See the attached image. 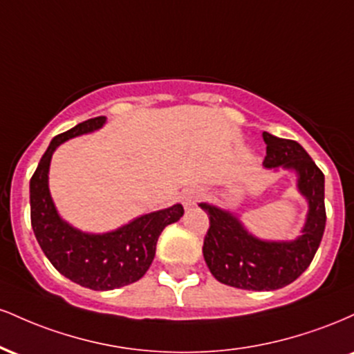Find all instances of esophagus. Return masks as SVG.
Instances as JSON below:
<instances>
[{
	"label": "esophagus",
	"instance_id": "obj_1",
	"mask_svg": "<svg viewBox=\"0 0 354 354\" xmlns=\"http://www.w3.org/2000/svg\"><path fill=\"white\" fill-rule=\"evenodd\" d=\"M203 196V191L200 188H189L186 189L185 193H183V205L185 206H191L194 205V201L198 200V198Z\"/></svg>",
	"mask_w": 354,
	"mask_h": 354
}]
</instances>
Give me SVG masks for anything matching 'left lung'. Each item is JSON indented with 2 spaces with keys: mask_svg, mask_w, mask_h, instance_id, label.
Listing matches in <instances>:
<instances>
[{
  "mask_svg": "<svg viewBox=\"0 0 354 354\" xmlns=\"http://www.w3.org/2000/svg\"><path fill=\"white\" fill-rule=\"evenodd\" d=\"M265 166L271 171L295 173L296 189L308 203L306 219L295 239H263L251 233L233 211L209 203L200 208L209 216L203 256L219 283L239 290L273 291L293 283L304 273L318 251L324 226V174L310 154L293 140L263 131Z\"/></svg>",
  "mask_w": 354,
  "mask_h": 354,
  "instance_id": "left-lung-1",
  "label": "left lung"
}]
</instances>
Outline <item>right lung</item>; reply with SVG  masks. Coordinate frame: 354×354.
<instances>
[{"label":"right lung","instance_id":"obj_1","mask_svg":"<svg viewBox=\"0 0 354 354\" xmlns=\"http://www.w3.org/2000/svg\"><path fill=\"white\" fill-rule=\"evenodd\" d=\"M104 124L106 116L91 118L53 138L30 181L31 226L43 253L61 274L95 291L115 290L143 278L154 259L161 231L185 213L176 203L106 233L81 231L59 216L48 176L53 153L64 141L98 131Z\"/></svg>","mask_w":354,"mask_h":354}]
</instances>
